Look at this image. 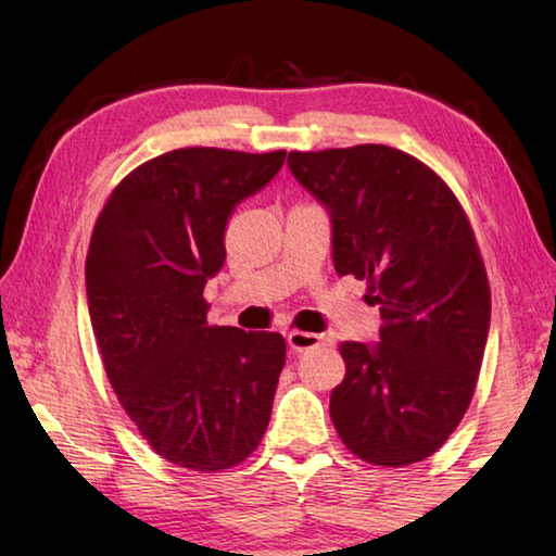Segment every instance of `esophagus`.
Returning a JSON list of instances; mask_svg holds the SVG:
<instances>
[{"mask_svg":"<svg viewBox=\"0 0 556 556\" xmlns=\"http://www.w3.org/2000/svg\"><path fill=\"white\" fill-rule=\"evenodd\" d=\"M287 343L294 353H306L312 351V348H318L326 343V336H318V333H306V331H291L287 336Z\"/></svg>","mask_w":556,"mask_h":556,"instance_id":"esophagus-1","label":"esophagus"}]
</instances>
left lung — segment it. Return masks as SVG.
I'll return each instance as SVG.
<instances>
[{"mask_svg": "<svg viewBox=\"0 0 556 556\" xmlns=\"http://www.w3.org/2000/svg\"><path fill=\"white\" fill-rule=\"evenodd\" d=\"M287 164L331 215L338 277L368 281L380 306V343H341L338 437L375 466L425 460L464 419L491 328L466 213L429 166L384 144L291 152Z\"/></svg>", "mask_w": 556, "mask_h": 556, "instance_id": "obj_1", "label": "left lung"}]
</instances>
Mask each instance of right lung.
Returning <instances> with one entry per match:
<instances>
[{"instance_id":"right-lung-1","label":"right lung","mask_w":556,"mask_h":556,"mask_svg":"<svg viewBox=\"0 0 556 556\" xmlns=\"http://www.w3.org/2000/svg\"><path fill=\"white\" fill-rule=\"evenodd\" d=\"M285 156L176 149L122 178L92 230L86 291L105 372L139 434L176 466H238L267 431L285 338L208 326L203 289L225 265L235 205Z\"/></svg>"}]
</instances>
